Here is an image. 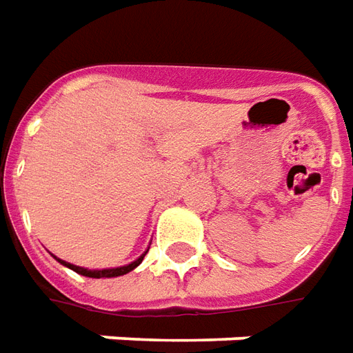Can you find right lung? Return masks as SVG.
I'll use <instances>...</instances> for the list:
<instances>
[{
    "instance_id": "add662e5",
    "label": "right lung",
    "mask_w": 353,
    "mask_h": 353,
    "mask_svg": "<svg viewBox=\"0 0 353 353\" xmlns=\"http://www.w3.org/2000/svg\"><path fill=\"white\" fill-rule=\"evenodd\" d=\"M145 254H147V250L137 258V260H134L132 263H125V265H120V268H108V270H88V268H80V265H74V263L70 262H65V260H61V258H57V256H53L57 262L63 263L65 268H68V270L76 271V273H80V275H83V277H93V279H110V277H120V275H125V273H130V271H134L139 263L143 262V258H145Z\"/></svg>"
}]
</instances>
